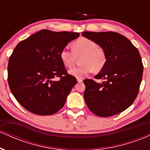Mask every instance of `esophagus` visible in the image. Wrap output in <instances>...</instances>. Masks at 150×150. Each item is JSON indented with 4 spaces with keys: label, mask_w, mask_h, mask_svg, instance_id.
<instances>
[{
    "label": "esophagus",
    "mask_w": 150,
    "mask_h": 150,
    "mask_svg": "<svg viewBox=\"0 0 150 150\" xmlns=\"http://www.w3.org/2000/svg\"><path fill=\"white\" fill-rule=\"evenodd\" d=\"M77 82H82V81H83V80H82V78H77Z\"/></svg>",
    "instance_id": "34e87169"
}]
</instances>
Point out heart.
<instances>
[{"label":"heart","mask_w":150,"mask_h":150,"mask_svg":"<svg viewBox=\"0 0 150 150\" xmlns=\"http://www.w3.org/2000/svg\"><path fill=\"white\" fill-rule=\"evenodd\" d=\"M72 50L68 48L62 49L60 53V58L66 68H71L77 61V58H80L82 65L69 70L70 75L81 78L87 74L99 73L106 65L107 56L104 49L98 46L97 42L86 37H81L72 44Z\"/></svg>","instance_id":"obj_1"}]
</instances>
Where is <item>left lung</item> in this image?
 Listing matches in <instances>:
<instances>
[{
    "mask_svg": "<svg viewBox=\"0 0 150 150\" xmlns=\"http://www.w3.org/2000/svg\"><path fill=\"white\" fill-rule=\"evenodd\" d=\"M82 35L97 42L107 56L104 68L94 76L104 82L83 81L86 104L100 117L125 111L137 97L142 78L143 65L138 50L128 39L116 32H84Z\"/></svg>",
    "mask_w": 150,
    "mask_h": 150,
    "instance_id": "left-lung-1",
    "label": "left lung"
}]
</instances>
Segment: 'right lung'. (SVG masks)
<instances>
[{"mask_svg": "<svg viewBox=\"0 0 150 150\" xmlns=\"http://www.w3.org/2000/svg\"><path fill=\"white\" fill-rule=\"evenodd\" d=\"M79 35L42 30L15 48L8 61V85L16 100L27 111L47 116L64 106L77 80L67 73L60 53ZM56 77L60 80L54 81Z\"/></svg>", "mask_w": 150, "mask_h": 150, "instance_id": "1", "label": "right lung"}]
</instances>
